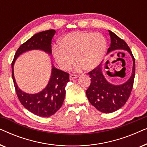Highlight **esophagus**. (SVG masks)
<instances>
[{"label":"esophagus","instance_id":"1","mask_svg":"<svg viewBox=\"0 0 147 147\" xmlns=\"http://www.w3.org/2000/svg\"><path fill=\"white\" fill-rule=\"evenodd\" d=\"M77 78H78L77 76L75 75V74H70V76H69V80H74L76 79Z\"/></svg>","mask_w":147,"mask_h":147}]
</instances>
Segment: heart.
<instances>
[{"instance_id": "b5f03b06", "label": "heart", "mask_w": 147, "mask_h": 147, "mask_svg": "<svg viewBox=\"0 0 147 147\" xmlns=\"http://www.w3.org/2000/svg\"><path fill=\"white\" fill-rule=\"evenodd\" d=\"M61 45L54 46L53 55L62 70L69 69L75 61L74 70H92L98 67L106 55L107 41L101 33L78 31L68 33L61 40Z\"/></svg>"}]
</instances>
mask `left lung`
<instances>
[{"mask_svg": "<svg viewBox=\"0 0 147 147\" xmlns=\"http://www.w3.org/2000/svg\"><path fill=\"white\" fill-rule=\"evenodd\" d=\"M111 39L110 47L108 53L116 50L126 51L132 59L131 76L127 81L121 84H113L106 79L103 71V63L88 73L91 78V84L86 90V96L90 104L103 113H112L122 108L127 101L133 87L135 76V60L129 47L124 40L108 30Z\"/></svg>", "mask_w": 147, "mask_h": 147, "instance_id": "8db88e82", "label": "left lung"}]
</instances>
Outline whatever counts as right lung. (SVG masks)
I'll return each mask as SVG.
<instances>
[{"label": "right lung", "instance_id": "right-lung-1", "mask_svg": "<svg viewBox=\"0 0 147 147\" xmlns=\"http://www.w3.org/2000/svg\"><path fill=\"white\" fill-rule=\"evenodd\" d=\"M55 33V30L50 29L34 35L20 46L11 64L12 77L19 101L29 112L41 117H49L61 107L65 96V86L69 81V74L57 69L51 62V76L45 88L38 93L28 94L17 85L14 76V65L20 55L32 50H41L51 56V40Z\"/></svg>", "mask_w": 147, "mask_h": 147}]
</instances>
